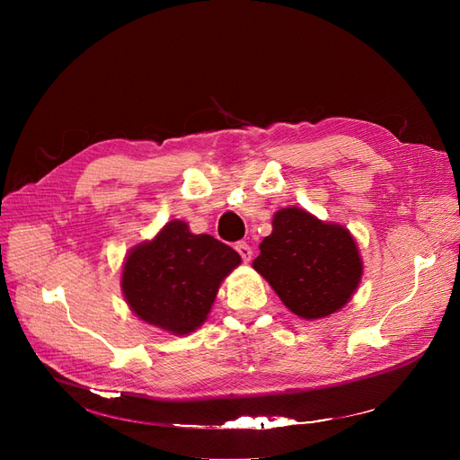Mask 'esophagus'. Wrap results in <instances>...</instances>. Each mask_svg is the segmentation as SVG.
<instances>
[{
  "label": "esophagus",
  "instance_id": "obj_1",
  "mask_svg": "<svg viewBox=\"0 0 460 460\" xmlns=\"http://www.w3.org/2000/svg\"><path fill=\"white\" fill-rule=\"evenodd\" d=\"M235 252L240 253V257L243 259V262H249V261H252L253 249H252V245H249V243H245V242H238V243H235Z\"/></svg>",
  "mask_w": 460,
  "mask_h": 460
}]
</instances>
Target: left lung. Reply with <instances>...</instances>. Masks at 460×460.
I'll return each mask as SVG.
<instances>
[{"label":"left lung","instance_id":"1","mask_svg":"<svg viewBox=\"0 0 460 460\" xmlns=\"http://www.w3.org/2000/svg\"><path fill=\"white\" fill-rule=\"evenodd\" d=\"M259 249L253 269L291 313L307 320L340 311L363 276L349 230L318 220L305 208H280L272 218V234Z\"/></svg>","mask_w":460,"mask_h":460}]
</instances>
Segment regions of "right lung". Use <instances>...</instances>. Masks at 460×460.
Masks as SVG:
<instances>
[{"instance_id": "1", "label": "right lung", "mask_w": 460, "mask_h": 460, "mask_svg": "<svg viewBox=\"0 0 460 460\" xmlns=\"http://www.w3.org/2000/svg\"><path fill=\"white\" fill-rule=\"evenodd\" d=\"M240 262L230 245L191 234L184 220H171L151 242L130 249L122 294L144 323L184 336L205 323L222 280Z\"/></svg>"}]
</instances>
